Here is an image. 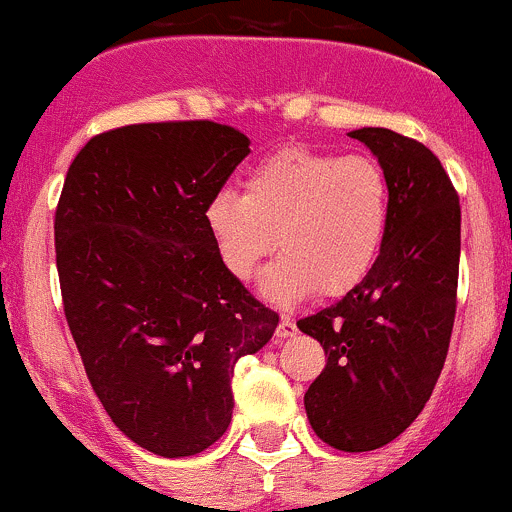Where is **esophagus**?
Returning a JSON list of instances; mask_svg holds the SVG:
<instances>
[{
    "mask_svg": "<svg viewBox=\"0 0 512 512\" xmlns=\"http://www.w3.org/2000/svg\"><path fill=\"white\" fill-rule=\"evenodd\" d=\"M294 334H297V324H294V319L292 317H282L280 327H277V337L287 339V337H294Z\"/></svg>",
    "mask_w": 512,
    "mask_h": 512,
    "instance_id": "34e87169",
    "label": "esophagus"
}]
</instances>
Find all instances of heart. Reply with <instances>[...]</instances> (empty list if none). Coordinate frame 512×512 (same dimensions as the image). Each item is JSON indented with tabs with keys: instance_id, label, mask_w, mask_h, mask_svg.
I'll use <instances>...</instances> for the list:
<instances>
[{
	"instance_id": "obj_1",
	"label": "heart",
	"mask_w": 512,
	"mask_h": 512,
	"mask_svg": "<svg viewBox=\"0 0 512 512\" xmlns=\"http://www.w3.org/2000/svg\"><path fill=\"white\" fill-rule=\"evenodd\" d=\"M391 223V188L369 156H332L289 146L250 170L245 190H220L205 227L220 262L250 282L262 260L282 252L260 282L270 302H302L319 289L337 297L374 270Z\"/></svg>"
}]
</instances>
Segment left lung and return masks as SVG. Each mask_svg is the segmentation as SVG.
I'll return each mask as SVG.
<instances>
[{"mask_svg": "<svg viewBox=\"0 0 512 512\" xmlns=\"http://www.w3.org/2000/svg\"><path fill=\"white\" fill-rule=\"evenodd\" d=\"M391 188V223L374 270L337 304L299 319L327 366L304 394L314 433L347 453L374 451L426 406L456 317L461 205L441 160L389 128H359Z\"/></svg>", "mask_w": 512, "mask_h": 512, "instance_id": "8db88e82", "label": "left lung"}]
</instances>
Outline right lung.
Masks as SVG:
<instances>
[{
  "instance_id": "add662e5",
  "label": "right lung",
  "mask_w": 512,
  "mask_h": 512,
  "mask_svg": "<svg viewBox=\"0 0 512 512\" xmlns=\"http://www.w3.org/2000/svg\"><path fill=\"white\" fill-rule=\"evenodd\" d=\"M250 153L213 121L94 136L66 173L56 267L86 376L123 436L163 458L213 446L232 418V371L277 312L230 275L205 205Z\"/></svg>"
}]
</instances>
